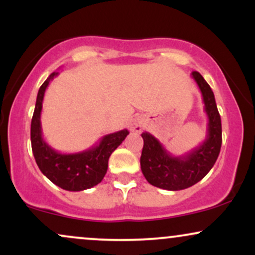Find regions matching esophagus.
<instances>
[{"label":"esophagus","mask_w":255,"mask_h":255,"mask_svg":"<svg viewBox=\"0 0 255 255\" xmlns=\"http://www.w3.org/2000/svg\"><path fill=\"white\" fill-rule=\"evenodd\" d=\"M142 127H144V119L141 116H135L134 119L130 120L129 122V128L131 131H136V133H140L142 130Z\"/></svg>","instance_id":"obj_1"}]
</instances>
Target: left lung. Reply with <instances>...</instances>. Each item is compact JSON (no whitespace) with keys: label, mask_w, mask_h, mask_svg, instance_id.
I'll list each match as a JSON object with an SVG mask.
<instances>
[{"label":"left lung","mask_w":255,"mask_h":255,"mask_svg":"<svg viewBox=\"0 0 255 255\" xmlns=\"http://www.w3.org/2000/svg\"><path fill=\"white\" fill-rule=\"evenodd\" d=\"M192 78L200 89L207 119L206 139L203 144L182 156H172L152 134H141L144 139L140 165L146 180L152 186L166 191H181L198 183L206 176L217 160L222 146V122L215 95L200 73Z\"/></svg>","instance_id":"8db88e82"}]
</instances>
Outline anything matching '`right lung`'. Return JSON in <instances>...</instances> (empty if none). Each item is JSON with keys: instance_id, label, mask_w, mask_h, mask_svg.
Returning a JSON list of instances; mask_svg holds the SVG:
<instances>
[{"instance_id": "add662e5", "label": "right lung", "mask_w": 255, "mask_h": 255, "mask_svg": "<svg viewBox=\"0 0 255 255\" xmlns=\"http://www.w3.org/2000/svg\"><path fill=\"white\" fill-rule=\"evenodd\" d=\"M58 74L54 72L44 81L37 95L36 108L31 122V145L38 168L52 183L64 191L79 192L102 182L108 170V160L114 151L129 134L127 129L107 134L98 144L77 153H61L46 144L42 135L40 114L43 98L49 83Z\"/></svg>"}]
</instances>
